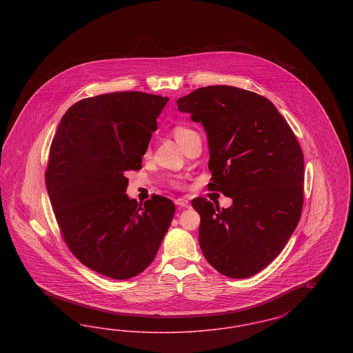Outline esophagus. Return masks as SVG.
I'll return each mask as SVG.
<instances>
[{"label":"esophagus","instance_id":"esophagus-1","mask_svg":"<svg viewBox=\"0 0 353 353\" xmlns=\"http://www.w3.org/2000/svg\"><path fill=\"white\" fill-rule=\"evenodd\" d=\"M174 203H176L179 208H188V206H189V201H188L185 197H180V199L174 200Z\"/></svg>","mask_w":353,"mask_h":353}]
</instances>
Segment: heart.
<instances>
[{
    "label": "heart",
    "instance_id": "b5f03b06",
    "mask_svg": "<svg viewBox=\"0 0 353 353\" xmlns=\"http://www.w3.org/2000/svg\"><path fill=\"white\" fill-rule=\"evenodd\" d=\"M193 132L192 130H189V128H186V127H183V125H177V127H174L173 128V131H172V134L174 136V139H176V141L180 144L183 140H184L185 137L188 136V134H190ZM150 153V150H147L145 152V156ZM172 185L173 186H180V183H177V181H172Z\"/></svg>",
    "mask_w": 353,
    "mask_h": 353
}]
</instances>
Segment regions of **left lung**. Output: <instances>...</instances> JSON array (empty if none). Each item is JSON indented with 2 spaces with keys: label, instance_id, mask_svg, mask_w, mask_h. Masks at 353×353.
<instances>
[{
  "label": "left lung",
  "instance_id": "8db88e82",
  "mask_svg": "<svg viewBox=\"0 0 353 353\" xmlns=\"http://www.w3.org/2000/svg\"><path fill=\"white\" fill-rule=\"evenodd\" d=\"M201 121L209 143V190L233 200L219 209L203 197L199 242L221 274L242 279L265 269L283 250L303 209L304 160L295 134L275 105L233 85L201 87L177 101Z\"/></svg>",
  "mask_w": 353,
  "mask_h": 353
}]
</instances>
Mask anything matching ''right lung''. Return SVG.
Segmentation results:
<instances>
[{"instance_id":"obj_1","label":"right lung","mask_w":353,"mask_h":353,"mask_svg":"<svg viewBox=\"0 0 353 353\" xmlns=\"http://www.w3.org/2000/svg\"><path fill=\"white\" fill-rule=\"evenodd\" d=\"M167 97L140 91L77 101L51 141L46 189L62 238L84 266L130 279L152 263L174 214V203L153 194L137 203L127 173L141 168Z\"/></svg>"}]
</instances>
